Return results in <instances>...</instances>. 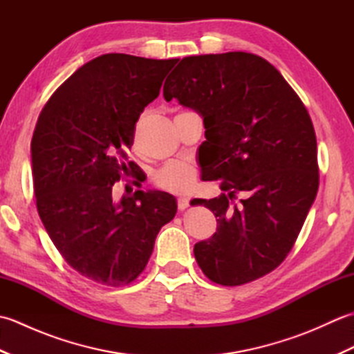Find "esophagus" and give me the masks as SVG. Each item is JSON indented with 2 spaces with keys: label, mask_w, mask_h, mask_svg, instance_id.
Segmentation results:
<instances>
[{
  "label": "esophagus",
  "mask_w": 354,
  "mask_h": 354,
  "mask_svg": "<svg viewBox=\"0 0 354 354\" xmlns=\"http://www.w3.org/2000/svg\"><path fill=\"white\" fill-rule=\"evenodd\" d=\"M178 208L181 209H185V208H189V199L187 198H178Z\"/></svg>",
  "instance_id": "1"
}]
</instances>
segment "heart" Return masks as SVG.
Masks as SVG:
<instances>
[{"label": "heart", "mask_w": 354, "mask_h": 354, "mask_svg": "<svg viewBox=\"0 0 354 354\" xmlns=\"http://www.w3.org/2000/svg\"><path fill=\"white\" fill-rule=\"evenodd\" d=\"M194 179H196V170L181 161L167 162L153 173V183L158 187L179 194L189 192Z\"/></svg>", "instance_id": "heart-1"}]
</instances>
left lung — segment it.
I'll return each instance as SVG.
<instances>
[{"instance_id": "8db88e82", "label": "left lung", "mask_w": 354, "mask_h": 354, "mask_svg": "<svg viewBox=\"0 0 354 354\" xmlns=\"http://www.w3.org/2000/svg\"><path fill=\"white\" fill-rule=\"evenodd\" d=\"M164 99L204 118L202 181L221 196L193 199L217 217L194 245L209 280L239 286L286 259L317 198V135L303 102L275 66L243 51L184 57L165 80ZM236 194L243 199L232 204Z\"/></svg>"}]
</instances>
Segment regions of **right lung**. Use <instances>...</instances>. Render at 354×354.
<instances>
[{"mask_svg": "<svg viewBox=\"0 0 354 354\" xmlns=\"http://www.w3.org/2000/svg\"><path fill=\"white\" fill-rule=\"evenodd\" d=\"M176 62L95 57L56 89L37 118L30 146L37 213L65 261L100 284L133 281L176 214L175 196L164 192L112 196L115 181L137 170L124 162L135 123Z\"/></svg>", "mask_w": 354, "mask_h": 354, "instance_id": "right-lung-1", "label": "right lung"}]
</instances>
